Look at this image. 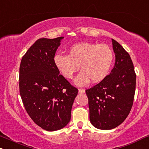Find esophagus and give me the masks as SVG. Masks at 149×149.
<instances>
[{
  "label": "esophagus",
  "mask_w": 149,
  "mask_h": 149,
  "mask_svg": "<svg viewBox=\"0 0 149 149\" xmlns=\"http://www.w3.org/2000/svg\"><path fill=\"white\" fill-rule=\"evenodd\" d=\"M78 92H79V94H84V93H85V90L83 89H78Z\"/></svg>",
  "instance_id": "1"
}]
</instances>
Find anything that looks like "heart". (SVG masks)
<instances>
[{"mask_svg": "<svg viewBox=\"0 0 149 149\" xmlns=\"http://www.w3.org/2000/svg\"><path fill=\"white\" fill-rule=\"evenodd\" d=\"M114 61V53L107 44L80 42L70 47L69 55L57 53L53 57L55 66L64 78L71 79L80 69L75 78L77 85L83 86L89 81L101 82L110 73Z\"/></svg>", "mask_w": 149, "mask_h": 149, "instance_id": "obj_1", "label": "heart"}]
</instances>
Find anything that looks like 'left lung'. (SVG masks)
<instances>
[{
	"label": "left lung",
	"instance_id": "1",
	"mask_svg": "<svg viewBox=\"0 0 149 149\" xmlns=\"http://www.w3.org/2000/svg\"><path fill=\"white\" fill-rule=\"evenodd\" d=\"M115 63L106 78L86 89L89 100V119L95 128L113 129L130 113L135 96L136 74L130 55L112 39Z\"/></svg>",
	"mask_w": 149,
	"mask_h": 149
}]
</instances>
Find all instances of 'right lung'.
Instances as JSON below:
<instances>
[{
    "mask_svg": "<svg viewBox=\"0 0 149 149\" xmlns=\"http://www.w3.org/2000/svg\"><path fill=\"white\" fill-rule=\"evenodd\" d=\"M63 38L39 39L23 55L19 68V92L26 112L47 131L60 130L69 123L78 92L53 62Z\"/></svg>",
    "mask_w": 149,
    "mask_h": 149,
    "instance_id": "right-lung-1",
    "label": "right lung"
}]
</instances>
